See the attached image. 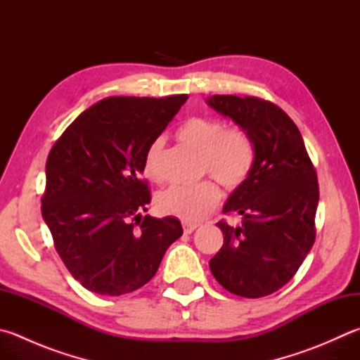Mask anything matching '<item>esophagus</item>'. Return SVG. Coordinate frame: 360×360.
Instances as JSON below:
<instances>
[{
	"label": "esophagus",
	"mask_w": 360,
	"mask_h": 360,
	"mask_svg": "<svg viewBox=\"0 0 360 360\" xmlns=\"http://www.w3.org/2000/svg\"><path fill=\"white\" fill-rule=\"evenodd\" d=\"M195 229H198V224H189V222H183V232H185V233H193Z\"/></svg>",
	"instance_id": "esophagus-1"
}]
</instances>
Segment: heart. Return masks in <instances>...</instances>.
Masks as SVG:
<instances>
[{
  "label": "heart",
  "instance_id": "heart-1",
  "mask_svg": "<svg viewBox=\"0 0 360 360\" xmlns=\"http://www.w3.org/2000/svg\"><path fill=\"white\" fill-rule=\"evenodd\" d=\"M177 138L202 155L203 172H208L230 191L246 181L254 166V142L240 127L226 128L218 119L193 117L179 128ZM161 147L162 139H157L146 152L144 175L148 180L157 181L161 177L158 169ZM219 199V188L213 181H202L194 186L166 188L158 194L157 205L161 213L185 222H198L218 205Z\"/></svg>",
  "mask_w": 360,
  "mask_h": 360
}]
</instances>
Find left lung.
<instances>
[{"instance_id":"8db88e82","label":"left lung","mask_w":360,"mask_h":360,"mask_svg":"<svg viewBox=\"0 0 360 360\" xmlns=\"http://www.w3.org/2000/svg\"><path fill=\"white\" fill-rule=\"evenodd\" d=\"M207 105L243 128L255 150L246 181L222 208L241 214L243 224L218 222L224 244L210 269L230 293L266 296L290 282L314 246L320 199L315 167L295 122L271 101L212 96Z\"/></svg>"}]
</instances>
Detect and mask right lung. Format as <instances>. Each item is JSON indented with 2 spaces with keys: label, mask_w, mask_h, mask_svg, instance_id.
<instances>
[{
  "label": "right lung",
  "mask_w": 360,
  "mask_h": 360,
  "mask_svg": "<svg viewBox=\"0 0 360 360\" xmlns=\"http://www.w3.org/2000/svg\"><path fill=\"white\" fill-rule=\"evenodd\" d=\"M186 98H103L81 112L51 148L44 221L67 269L94 293L120 296L146 285L183 233L174 216L141 214L150 203L141 175L147 148Z\"/></svg>",
  "instance_id": "1"
}]
</instances>
